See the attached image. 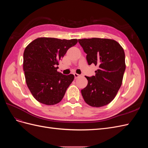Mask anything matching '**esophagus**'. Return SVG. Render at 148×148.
Returning a JSON list of instances; mask_svg holds the SVG:
<instances>
[{"mask_svg":"<svg viewBox=\"0 0 148 148\" xmlns=\"http://www.w3.org/2000/svg\"><path fill=\"white\" fill-rule=\"evenodd\" d=\"M73 75L75 76V79H77V78H79L80 77V75L79 74H77V73H75Z\"/></svg>","mask_w":148,"mask_h":148,"instance_id":"obj_1","label":"esophagus"}]
</instances>
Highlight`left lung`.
Returning <instances> with one entry per match:
<instances>
[{
  "label": "left lung",
  "mask_w": 148,
  "mask_h": 148,
  "mask_svg": "<svg viewBox=\"0 0 148 148\" xmlns=\"http://www.w3.org/2000/svg\"><path fill=\"white\" fill-rule=\"evenodd\" d=\"M78 42L87 54L88 65L98 66L95 76L86 77L88 85L81 91L83 99L92 107L107 105L114 99L122 83L126 67L123 49L109 39H82Z\"/></svg>",
  "instance_id": "8db88e82"
}]
</instances>
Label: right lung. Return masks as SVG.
I'll use <instances>...</instances> for the list:
<instances>
[{
	"instance_id": "1",
	"label": "right lung",
	"mask_w": 148,
	"mask_h": 148,
	"mask_svg": "<svg viewBox=\"0 0 148 148\" xmlns=\"http://www.w3.org/2000/svg\"><path fill=\"white\" fill-rule=\"evenodd\" d=\"M78 42L66 40L39 38L29 43L23 53V70L26 84L33 97L46 105H54L63 99L74 75L58 72L59 61Z\"/></svg>"
}]
</instances>
